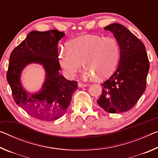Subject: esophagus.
<instances>
[{
  "mask_svg": "<svg viewBox=\"0 0 158 158\" xmlns=\"http://www.w3.org/2000/svg\"><path fill=\"white\" fill-rule=\"evenodd\" d=\"M78 86L80 88H82V87H85L87 86V84H84V83H81V82H79L78 84Z\"/></svg>",
  "mask_w": 158,
  "mask_h": 158,
  "instance_id": "obj_1",
  "label": "esophagus"
}]
</instances>
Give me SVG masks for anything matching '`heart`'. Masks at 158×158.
<instances>
[{
	"label": "heart",
	"instance_id": "obj_1",
	"mask_svg": "<svg viewBox=\"0 0 158 158\" xmlns=\"http://www.w3.org/2000/svg\"><path fill=\"white\" fill-rule=\"evenodd\" d=\"M120 57V46L114 37L88 35L69 42L68 49H61L58 63L65 75L74 78L82 67L88 77L107 78L114 73Z\"/></svg>",
	"mask_w": 158,
	"mask_h": 158
}]
</instances>
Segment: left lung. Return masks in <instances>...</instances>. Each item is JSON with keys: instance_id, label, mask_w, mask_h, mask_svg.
<instances>
[{"instance_id": "left-lung-1", "label": "left lung", "mask_w": 158, "mask_h": 158, "mask_svg": "<svg viewBox=\"0 0 158 158\" xmlns=\"http://www.w3.org/2000/svg\"><path fill=\"white\" fill-rule=\"evenodd\" d=\"M105 29L113 33L121 56L116 70L102 84L97 102L108 113L119 114L133 108L145 91L149 60L143 42L125 26L114 23Z\"/></svg>"}]
</instances>
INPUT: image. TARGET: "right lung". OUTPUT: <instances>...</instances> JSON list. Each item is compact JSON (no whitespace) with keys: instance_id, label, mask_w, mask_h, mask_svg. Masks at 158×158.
Masks as SVG:
<instances>
[{"instance_id":"1","label":"right lung","mask_w":158,"mask_h":158,"mask_svg":"<svg viewBox=\"0 0 158 158\" xmlns=\"http://www.w3.org/2000/svg\"><path fill=\"white\" fill-rule=\"evenodd\" d=\"M64 35L57 30L32 31L10 56L6 76L13 99L28 114L41 121H52L62 117L78 89L77 81H69L59 74L57 44ZM31 62L42 64L46 71L43 89L35 94L23 90L20 81L21 71Z\"/></svg>"}]
</instances>
